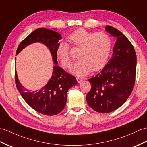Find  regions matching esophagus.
I'll use <instances>...</instances> for the list:
<instances>
[{"label": "esophagus", "mask_w": 147, "mask_h": 147, "mask_svg": "<svg viewBox=\"0 0 147 147\" xmlns=\"http://www.w3.org/2000/svg\"><path fill=\"white\" fill-rule=\"evenodd\" d=\"M76 79H77V81L78 83H80V82H81L82 80H83V79L80 77H76Z\"/></svg>", "instance_id": "1"}]
</instances>
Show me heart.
Masks as SVG:
<instances>
[{
  "mask_svg": "<svg viewBox=\"0 0 147 147\" xmlns=\"http://www.w3.org/2000/svg\"><path fill=\"white\" fill-rule=\"evenodd\" d=\"M70 44L80 47L78 53L79 57L74 63L71 71L78 76H85L90 70L100 69L109 59L112 46V38L104 32H91L79 28L67 37ZM56 55L64 68L70 66L71 57L70 46L60 42L56 48Z\"/></svg>",
  "mask_w": 147,
  "mask_h": 147,
  "instance_id": "obj_1",
  "label": "heart"
}]
</instances>
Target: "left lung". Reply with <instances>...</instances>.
<instances>
[{
    "instance_id": "left-lung-1",
    "label": "left lung",
    "mask_w": 147,
    "mask_h": 147,
    "mask_svg": "<svg viewBox=\"0 0 147 147\" xmlns=\"http://www.w3.org/2000/svg\"><path fill=\"white\" fill-rule=\"evenodd\" d=\"M105 30L117 37L112 58L103 70L88 80L92 88L86 99L100 113H109L122 105L133 90L137 69L134 46L120 31L107 26Z\"/></svg>"
}]
</instances>
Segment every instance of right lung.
I'll return each instance as SVG.
<instances>
[{
  "label": "right lung",
  "mask_w": 147,
  "mask_h": 147,
  "mask_svg": "<svg viewBox=\"0 0 147 147\" xmlns=\"http://www.w3.org/2000/svg\"><path fill=\"white\" fill-rule=\"evenodd\" d=\"M60 39H62V36L58 32L47 28H39L20 42L16 51L17 55L26 47L35 42L42 43L50 50L55 65L53 67L51 78L39 90L27 92L19 82L15 69L16 87L24 100L35 111L49 116L57 115L65 108L68 90L77 84L76 77L57 65L56 48Z\"/></svg>",
  "instance_id": "right-lung-1"
}]
</instances>
